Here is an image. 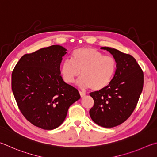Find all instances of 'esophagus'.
I'll use <instances>...</instances> for the list:
<instances>
[{
	"label": "esophagus",
	"mask_w": 157,
	"mask_h": 157,
	"mask_svg": "<svg viewBox=\"0 0 157 157\" xmlns=\"http://www.w3.org/2000/svg\"><path fill=\"white\" fill-rule=\"evenodd\" d=\"M79 93H80V95H81V97H85V96H86V92H82V91H79Z\"/></svg>",
	"instance_id": "34e87169"
}]
</instances>
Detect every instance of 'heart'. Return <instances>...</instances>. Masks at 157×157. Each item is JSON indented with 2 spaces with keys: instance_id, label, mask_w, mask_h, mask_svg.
<instances>
[{
  "instance_id": "1",
  "label": "heart",
  "mask_w": 157,
  "mask_h": 157,
  "mask_svg": "<svg viewBox=\"0 0 157 157\" xmlns=\"http://www.w3.org/2000/svg\"><path fill=\"white\" fill-rule=\"evenodd\" d=\"M117 70V60L112 56H105L97 49L81 48L75 49L71 60L62 63L60 73L66 83L71 84L81 74L78 82L81 88L101 91L108 87Z\"/></svg>"
}]
</instances>
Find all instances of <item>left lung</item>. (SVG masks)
<instances>
[{"mask_svg": "<svg viewBox=\"0 0 157 157\" xmlns=\"http://www.w3.org/2000/svg\"><path fill=\"white\" fill-rule=\"evenodd\" d=\"M117 60V70L110 85L90 93L94 106L90 115L103 128H113L125 122L132 114L144 87V72L135 59L116 49L103 47Z\"/></svg>", "mask_w": 157, "mask_h": 157, "instance_id": "obj_1", "label": "left lung"}]
</instances>
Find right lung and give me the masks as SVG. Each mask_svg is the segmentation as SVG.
<instances>
[{"label":"right lung","mask_w":157,"mask_h":157,"mask_svg":"<svg viewBox=\"0 0 157 157\" xmlns=\"http://www.w3.org/2000/svg\"><path fill=\"white\" fill-rule=\"evenodd\" d=\"M67 49L52 45L23 55L12 74V89L25 119L50 130L62 124L71 105L81 98L78 90L66 83L60 65Z\"/></svg>","instance_id":"obj_1"}]
</instances>
